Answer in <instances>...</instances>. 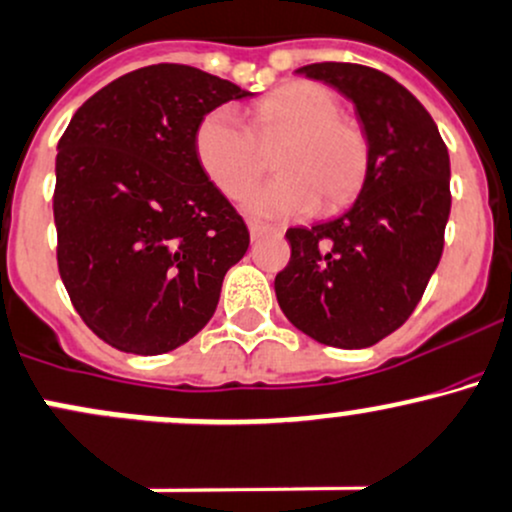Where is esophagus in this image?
I'll list each match as a JSON object with an SVG mask.
<instances>
[{"instance_id":"esophagus-1","label":"esophagus","mask_w":512,"mask_h":512,"mask_svg":"<svg viewBox=\"0 0 512 512\" xmlns=\"http://www.w3.org/2000/svg\"><path fill=\"white\" fill-rule=\"evenodd\" d=\"M269 233H279L277 228H269V226H262V223H250V238L252 240H260L265 238Z\"/></svg>"}]
</instances>
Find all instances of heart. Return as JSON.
<instances>
[{"label": "heart", "instance_id": "1", "mask_svg": "<svg viewBox=\"0 0 512 512\" xmlns=\"http://www.w3.org/2000/svg\"><path fill=\"white\" fill-rule=\"evenodd\" d=\"M340 114V99L328 87L289 82L252 106L250 126L226 106L209 111L196 126L194 150L211 182L240 199L264 171L261 149L282 142L275 169L283 174L249 191L245 211L277 221L318 206L338 211L359 194L369 170L367 136Z\"/></svg>", "mask_w": 512, "mask_h": 512}]
</instances>
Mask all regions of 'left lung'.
Wrapping results in <instances>:
<instances>
[{"label":"left lung","instance_id":"1","mask_svg":"<svg viewBox=\"0 0 512 512\" xmlns=\"http://www.w3.org/2000/svg\"><path fill=\"white\" fill-rule=\"evenodd\" d=\"M296 72L355 104L369 170L345 213L286 230L291 260L274 291L308 338L357 350L406 323L437 269L452 206L447 145L425 106L374 67L313 63Z\"/></svg>","mask_w":512,"mask_h":512}]
</instances>
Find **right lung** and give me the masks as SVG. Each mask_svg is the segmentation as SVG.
Segmentation results:
<instances>
[{
  "label": "right lung",
  "mask_w": 512,
  "mask_h": 512,
  "mask_svg": "<svg viewBox=\"0 0 512 512\" xmlns=\"http://www.w3.org/2000/svg\"><path fill=\"white\" fill-rule=\"evenodd\" d=\"M238 84L189 65L140 67L72 116L55 157L58 269L101 340L162 355L192 340L250 245L245 221L206 177L199 121Z\"/></svg>",
  "instance_id": "add662e5"
}]
</instances>
